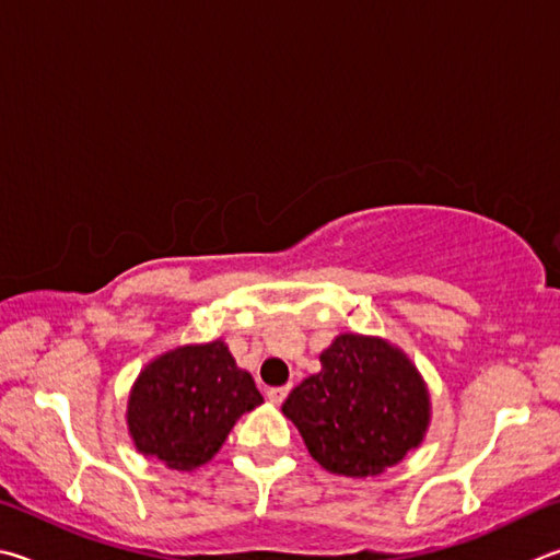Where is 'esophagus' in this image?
I'll return each mask as SVG.
<instances>
[{
	"label": "esophagus",
	"mask_w": 560,
	"mask_h": 560,
	"mask_svg": "<svg viewBox=\"0 0 560 560\" xmlns=\"http://www.w3.org/2000/svg\"><path fill=\"white\" fill-rule=\"evenodd\" d=\"M288 394H290V386H278V388H270V390H268V398H270V404L280 406L282 400L288 398Z\"/></svg>",
	"instance_id": "1"
}]
</instances>
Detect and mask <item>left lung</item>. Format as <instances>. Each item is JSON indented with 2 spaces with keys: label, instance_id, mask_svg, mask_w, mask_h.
Wrapping results in <instances>:
<instances>
[{
  "label": "left lung",
  "instance_id": "1",
  "mask_svg": "<svg viewBox=\"0 0 560 560\" xmlns=\"http://www.w3.org/2000/svg\"><path fill=\"white\" fill-rule=\"evenodd\" d=\"M319 361V374L292 388L282 413L322 467L374 477L423 443L430 396L398 347L378 337L339 335Z\"/></svg>",
  "mask_w": 560,
  "mask_h": 560
}]
</instances>
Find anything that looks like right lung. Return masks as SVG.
<instances>
[{
    "label": "right lung",
    "instance_id": "1",
    "mask_svg": "<svg viewBox=\"0 0 560 560\" xmlns=\"http://www.w3.org/2000/svg\"><path fill=\"white\" fill-rule=\"evenodd\" d=\"M260 404L253 376L215 339L150 361L130 390L127 428L142 455L170 469H196L219 453L235 420Z\"/></svg>",
    "mask_w": 560,
    "mask_h": 560
}]
</instances>
